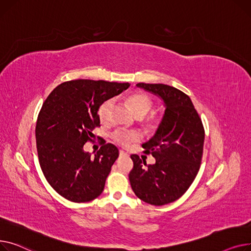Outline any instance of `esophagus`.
<instances>
[{
  "label": "esophagus",
  "mask_w": 251,
  "mask_h": 251,
  "mask_svg": "<svg viewBox=\"0 0 251 251\" xmlns=\"http://www.w3.org/2000/svg\"><path fill=\"white\" fill-rule=\"evenodd\" d=\"M126 153L125 151H123V150H120V155H121V156H122V155H126Z\"/></svg>",
  "instance_id": "34e87169"
}]
</instances>
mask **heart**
Segmentation results:
<instances>
[{
  "label": "heart",
  "mask_w": 251,
  "mask_h": 251,
  "mask_svg": "<svg viewBox=\"0 0 251 251\" xmlns=\"http://www.w3.org/2000/svg\"><path fill=\"white\" fill-rule=\"evenodd\" d=\"M126 101L131 110L134 111L137 117H144L149 113L153 107L152 99L143 92L134 91L126 95ZM113 106V99L108 98L103 101L98 107L97 114L99 120L102 123H107L110 117L111 108ZM160 124V117L158 113L152 112L143 121V125L148 128H155ZM112 140L123 147H128L130 144L138 142L140 140V135L136 131H128L126 129H116L111 135Z\"/></svg>",
  "instance_id": "1"
}]
</instances>
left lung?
I'll return each mask as SVG.
<instances>
[{"instance_id": "8db88e82", "label": "left lung", "mask_w": 251, "mask_h": 251, "mask_svg": "<svg viewBox=\"0 0 251 251\" xmlns=\"http://www.w3.org/2000/svg\"><path fill=\"white\" fill-rule=\"evenodd\" d=\"M138 87L163 99L165 113L155 136L143 144L144 153L156 163L147 164L131 155L128 174L136 196L153 205L170 203L182 197L200 170L204 140L201 117L188 95L164 84L139 83Z\"/></svg>"}]
</instances>
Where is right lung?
Segmentation results:
<instances>
[{"instance_id": "right-lung-1", "label": "right lung", "mask_w": 251, "mask_h": 251, "mask_svg": "<svg viewBox=\"0 0 251 251\" xmlns=\"http://www.w3.org/2000/svg\"><path fill=\"white\" fill-rule=\"evenodd\" d=\"M128 87V83L72 80L56 86L43 102L35 127L38 160L44 177L60 196L86 202L104 189L119 149L104 142L91 157L83 147L100 126L99 105Z\"/></svg>"}]
</instances>
